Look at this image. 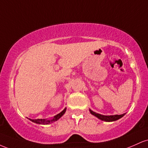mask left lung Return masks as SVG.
Listing matches in <instances>:
<instances>
[{
    "instance_id": "left-lung-1",
    "label": "left lung",
    "mask_w": 148,
    "mask_h": 148,
    "mask_svg": "<svg viewBox=\"0 0 148 148\" xmlns=\"http://www.w3.org/2000/svg\"><path fill=\"white\" fill-rule=\"evenodd\" d=\"M90 112L92 115H95V116L97 117V118L100 119L101 120H103V121L106 122H113L115 121V120H118L120 118H123L124 115H125V113H123V114L121 115H103L99 114V113H97L95 112L92 111L91 109H89Z\"/></svg>"
}]
</instances>
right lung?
<instances>
[{
  "mask_svg": "<svg viewBox=\"0 0 148 148\" xmlns=\"http://www.w3.org/2000/svg\"><path fill=\"white\" fill-rule=\"evenodd\" d=\"M66 109L67 108H64L62 111H61L60 113L57 114L56 115L53 117V118L51 119V120H47V119H35V120H32V119H29L30 121L33 122V123H37V124H40V125H49V124L54 123V122L57 121L58 119H60L61 117L65 113Z\"/></svg>",
  "mask_w": 148,
  "mask_h": 148,
  "instance_id": "obj_1",
  "label": "right lung"
}]
</instances>
